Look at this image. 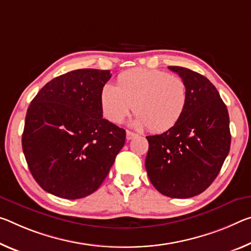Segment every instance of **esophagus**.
Listing matches in <instances>:
<instances>
[{
	"mask_svg": "<svg viewBox=\"0 0 251 251\" xmlns=\"http://www.w3.org/2000/svg\"><path fill=\"white\" fill-rule=\"evenodd\" d=\"M136 136H137V134H135L133 132H129V130H127V132H126V140L127 141L133 140V138H135Z\"/></svg>",
	"mask_w": 251,
	"mask_h": 251,
	"instance_id": "esophagus-1",
	"label": "esophagus"
}]
</instances>
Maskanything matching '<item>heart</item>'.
Segmentation results:
<instances>
[{
	"label": "heart",
	"instance_id": "heart-1",
	"mask_svg": "<svg viewBox=\"0 0 251 251\" xmlns=\"http://www.w3.org/2000/svg\"><path fill=\"white\" fill-rule=\"evenodd\" d=\"M188 104V90L180 77L165 71L130 69L117 78V87L106 83L100 91L105 118L118 124L130 113L137 115L135 125L147 126L155 133L176 125Z\"/></svg>",
	"mask_w": 251,
	"mask_h": 251
}]
</instances>
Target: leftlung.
Masks as SVG:
<instances>
[{
    "mask_svg": "<svg viewBox=\"0 0 251 251\" xmlns=\"http://www.w3.org/2000/svg\"><path fill=\"white\" fill-rule=\"evenodd\" d=\"M169 69L185 82L188 104L172 128L146 136L145 168L158 192L186 199L208 189L220 172L231 144L229 114L208 78L183 67Z\"/></svg>",
    "mask_w": 251,
    "mask_h": 251,
    "instance_id": "left-lung-1",
    "label": "left lung"
}]
</instances>
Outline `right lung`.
I'll return each mask as SVG.
<instances>
[{
  "label": "right lung",
  "mask_w": 251,
  "mask_h": 251,
  "mask_svg": "<svg viewBox=\"0 0 251 251\" xmlns=\"http://www.w3.org/2000/svg\"><path fill=\"white\" fill-rule=\"evenodd\" d=\"M109 70L78 69L52 79L27 108L22 149L41 188L59 198L96 191L125 144L126 132L102 118Z\"/></svg>",
  "instance_id": "obj_1"
}]
</instances>
